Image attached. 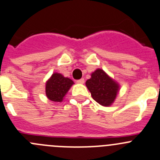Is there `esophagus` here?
<instances>
[{"label": "esophagus", "mask_w": 160, "mask_h": 160, "mask_svg": "<svg viewBox=\"0 0 160 160\" xmlns=\"http://www.w3.org/2000/svg\"><path fill=\"white\" fill-rule=\"evenodd\" d=\"M77 83H80V84H83V83H84V79L81 78V79H80V80H77Z\"/></svg>", "instance_id": "1"}]
</instances>
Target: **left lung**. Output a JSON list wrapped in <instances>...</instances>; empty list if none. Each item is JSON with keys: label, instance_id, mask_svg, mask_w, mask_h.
I'll return each instance as SVG.
<instances>
[{"label": "left lung", "instance_id": "8db88e82", "mask_svg": "<svg viewBox=\"0 0 160 160\" xmlns=\"http://www.w3.org/2000/svg\"><path fill=\"white\" fill-rule=\"evenodd\" d=\"M86 86L93 99L103 106H109L114 102L119 85L106 74L105 71L97 69L86 81Z\"/></svg>", "mask_w": 160, "mask_h": 160}]
</instances>
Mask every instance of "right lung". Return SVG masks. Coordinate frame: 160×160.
<instances>
[{
  "label": "right lung",
  "mask_w": 160,
  "mask_h": 160,
  "mask_svg": "<svg viewBox=\"0 0 160 160\" xmlns=\"http://www.w3.org/2000/svg\"><path fill=\"white\" fill-rule=\"evenodd\" d=\"M73 83L71 79L55 72L46 83V95L52 102H61Z\"/></svg>",
  "instance_id": "obj_1"
}]
</instances>
